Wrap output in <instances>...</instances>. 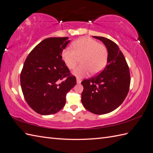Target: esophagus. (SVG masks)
Returning a JSON list of instances; mask_svg holds the SVG:
<instances>
[{"mask_svg": "<svg viewBox=\"0 0 153 153\" xmlns=\"http://www.w3.org/2000/svg\"><path fill=\"white\" fill-rule=\"evenodd\" d=\"M76 82H77V84H79V83H81V80H80L79 79H78V78H77V79H76Z\"/></svg>", "mask_w": 153, "mask_h": 153, "instance_id": "1", "label": "esophagus"}]
</instances>
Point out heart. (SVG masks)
<instances>
[{"mask_svg":"<svg viewBox=\"0 0 153 153\" xmlns=\"http://www.w3.org/2000/svg\"><path fill=\"white\" fill-rule=\"evenodd\" d=\"M74 49L67 47L63 52L62 57L69 69H74L81 58L82 65L73 71L78 78L92 74H99L105 68L108 58L107 48L98 41L88 37L81 38L74 43Z\"/></svg>","mask_w":153,"mask_h":153,"instance_id":"b5f03b06","label":"heart"}]
</instances>
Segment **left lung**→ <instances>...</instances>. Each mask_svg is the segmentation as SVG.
I'll return each instance as SVG.
<instances>
[{
  "label": "left lung",
  "mask_w": 153,
  "mask_h": 153,
  "mask_svg": "<svg viewBox=\"0 0 153 153\" xmlns=\"http://www.w3.org/2000/svg\"><path fill=\"white\" fill-rule=\"evenodd\" d=\"M93 37L105 45L108 58L98 76L82 81V102L89 112L105 114L116 109L125 100L130 85V74L125 57L114 42L103 37Z\"/></svg>",
  "instance_id": "left-lung-1"
}]
</instances>
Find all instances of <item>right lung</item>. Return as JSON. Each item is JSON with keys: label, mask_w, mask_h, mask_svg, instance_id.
Instances as JSON below:
<instances>
[{"label": "right lung", "mask_w": 153, "mask_h": 153, "mask_svg": "<svg viewBox=\"0 0 153 153\" xmlns=\"http://www.w3.org/2000/svg\"><path fill=\"white\" fill-rule=\"evenodd\" d=\"M70 41L68 37L45 39L25 60L20 74L22 93L28 105L39 114L60 111L66 103L67 93L76 85V77L62 59Z\"/></svg>", "instance_id": "obj_1"}]
</instances>
